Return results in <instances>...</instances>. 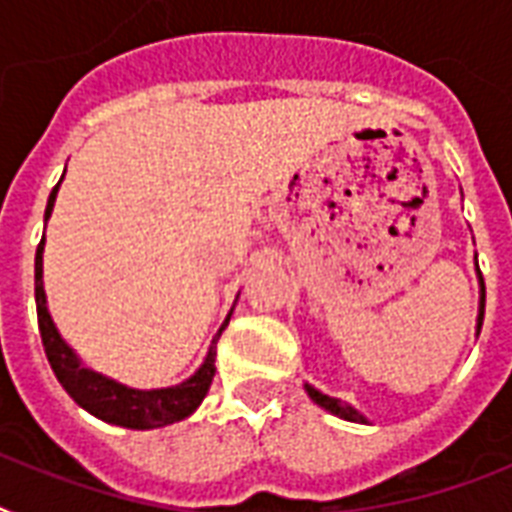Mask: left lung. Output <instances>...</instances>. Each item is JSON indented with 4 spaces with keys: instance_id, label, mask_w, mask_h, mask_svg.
<instances>
[{
    "instance_id": "left-lung-1",
    "label": "left lung",
    "mask_w": 512,
    "mask_h": 512,
    "mask_svg": "<svg viewBox=\"0 0 512 512\" xmlns=\"http://www.w3.org/2000/svg\"><path fill=\"white\" fill-rule=\"evenodd\" d=\"M484 305H486V287H484V279H481V311H478V332H481V324H484ZM305 390H308V396H311L313 401H316V404L324 406V409H327V412H332V414H337V417H342V420H350V422H366L364 417H361V414H358L356 409H353V406L340 404V401H337V398L324 396V393H321V390L311 388V385H305Z\"/></svg>"
}]
</instances>
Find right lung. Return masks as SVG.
Here are the masks:
<instances>
[{
	"label": "right lung",
	"mask_w": 512,
	"mask_h": 512,
	"mask_svg": "<svg viewBox=\"0 0 512 512\" xmlns=\"http://www.w3.org/2000/svg\"><path fill=\"white\" fill-rule=\"evenodd\" d=\"M60 185V183H58ZM58 185L52 188L50 199H47V209H44V220L50 217L52 204H55V193ZM42 249L44 236L36 247L34 260V295H36V319H39V335H42L44 353L50 361L52 372L58 377V382L66 388V393L74 398L76 404L87 409L90 414L100 417V420L111 422V425H122V428L132 430H148V428H164L172 422L185 420L188 414L196 412V406L204 401L212 377H215V345L223 335L225 324L212 340L204 364L191 380L180 382L175 388L162 390H135L124 388L119 382L108 380L103 374H95L90 369H84L79 364V358L74 356V350L68 348L66 342L60 340L58 329L52 324L50 313H47V300H44L42 287Z\"/></svg>",
	"instance_id": "obj_1"
}]
</instances>
